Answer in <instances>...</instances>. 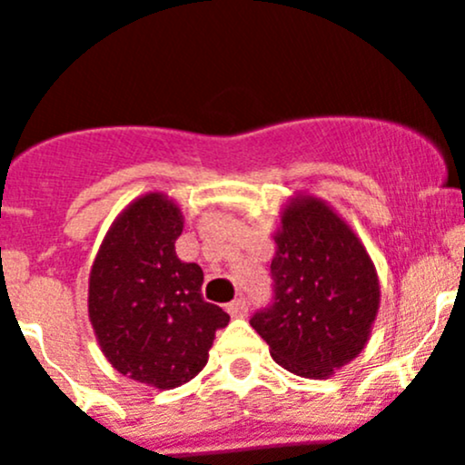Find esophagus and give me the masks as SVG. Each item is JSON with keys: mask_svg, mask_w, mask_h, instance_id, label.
I'll return each mask as SVG.
<instances>
[{"mask_svg": "<svg viewBox=\"0 0 465 465\" xmlns=\"http://www.w3.org/2000/svg\"><path fill=\"white\" fill-rule=\"evenodd\" d=\"M247 302H244V298H236L232 300V302L227 304V313L232 315V318H242V315H247Z\"/></svg>", "mask_w": 465, "mask_h": 465, "instance_id": "1", "label": "esophagus"}]
</instances>
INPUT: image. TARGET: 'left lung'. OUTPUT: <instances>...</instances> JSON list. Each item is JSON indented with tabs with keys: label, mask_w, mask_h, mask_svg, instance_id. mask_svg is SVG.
Returning <instances> with one entry per match:
<instances>
[{
	"label": "left lung",
	"mask_w": 465,
	"mask_h": 465,
	"mask_svg": "<svg viewBox=\"0 0 465 465\" xmlns=\"http://www.w3.org/2000/svg\"><path fill=\"white\" fill-rule=\"evenodd\" d=\"M273 238V298L249 324L282 369L324 380L366 346L380 307L375 267L349 224L313 196L284 209Z\"/></svg>",
	"instance_id": "obj_1"
}]
</instances>
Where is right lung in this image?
Here are the masks:
<instances>
[{
    "label": "right lung",
    "instance_id": "right-lung-1",
    "mask_svg": "<svg viewBox=\"0 0 465 465\" xmlns=\"http://www.w3.org/2000/svg\"><path fill=\"white\" fill-rule=\"evenodd\" d=\"M181 209L147 193L116 218L90 273L88 313L108 361L130 380L176 389L207 364L229 315L203 298V269L174 242Z\"/></svg>",
    "mask_w": 465,
    "mask_h": 465
}]
</instances>
